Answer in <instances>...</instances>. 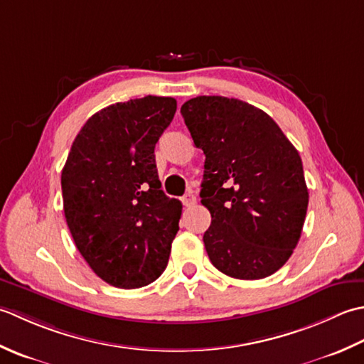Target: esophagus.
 Masks as SVG:
<instances>
[{
    "label": "esophagus",
    "mask_w": 364,
    "mask_h": 364,
    "mask_svg": "<svg viewBox=\"0 0 364 364\" xmlns=\"http://www.w3.org/2000/svg\"><path fill=\"white\" fill-rule=\"evenodd\" d=\"M182 203H183V205H185V207H191V205H195V204H196V196L193 195L191 191L185 193V195L182 196Z\"/></svg>",
    "instance_id": "obj_1"
}]
</instances>
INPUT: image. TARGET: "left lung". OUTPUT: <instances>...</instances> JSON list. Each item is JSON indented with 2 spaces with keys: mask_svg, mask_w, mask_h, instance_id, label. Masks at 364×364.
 Masks as SVG:
<instances>
[{
  "mask_svg": "<svg viewBox=\"0 0 364 364\" xmlns=\"http://www.w3.org/2000/svg\"><path fill=\"white\" fill-rule=\"evenodd\" d=\"M181 113L203 149L201 203L213 267L237 279H261L283 267L299 243L308 187L299 152L272 117L247 102L199 95Z\"/></svg>",
  "mask_w": 364,
  "mask_h": 364,
  "instance_id": "1",
  "label": "left lung"
}]
</instances>
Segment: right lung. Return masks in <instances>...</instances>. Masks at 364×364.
<instances>
[{"mask_svg": "<svg viewBox=\"0 0 364 364\" xmlns=\"http://www.w3.org/2000/svg\"><path fill=\"white\" fill-rule=\"evenodd\" d=\"M177 108L146 95L92 114L61 174L64 215L78 251L105 283L151 284L166 269L182 204L161 190L154 149Z\"/></svg>", "mask_w": 364, "mask_h": 364, "instance_id": "add662e5", "label": "right lung"}]
</instances>
